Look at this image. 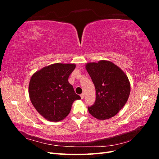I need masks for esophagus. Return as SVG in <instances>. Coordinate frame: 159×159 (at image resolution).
Wrapping results in <instances>:
<instances>
[{"label": "esophagus", "mask_w": 159, "mask_h": 159, "mask_svg": "<svg viewBox=\"0 0 159 159\" xmlns=\"http://www.w3.org/2000/svg\"><path fill=\"white\" fill-rule=\"evenodd\" d=\"M80 97H81V99H83L84 98V93H82V94H81V95H80Z\"/></svg>", "instance_id": "1"}]
</instances>
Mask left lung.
I'll use <instances>...</instances> for the list:
<instances>
[{"mask_svg": "<svg viewBox=\"0 0 159 159\" xmlns=\"http://www.w3.org/2000/svg\"><path fill=\"white\" fill-rule=\"evenodd\" d=\"M85 69L95 85L96 99L89 113L98 120L115 116L127 103L131 85L125 73L113 62H89Z\"/></svg>", "mask_w": 159, "mask_h": 159, "instance_id": "8db88e82", "label": "left lung"}]
</instances>
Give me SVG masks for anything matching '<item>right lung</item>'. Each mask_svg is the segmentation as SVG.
I'll return each mask as SVG.
<instances>
[{
    "instance_id": "right-lung-1",
    "label": "right lung",
    "mask_w": 159,
    "mask_h": 159,
    "mask_svg": "<svg viewBox=\"0 0 159 159\" xmlns=\"http://www.w3.org/2000/svg\"><path fill=\"white\" fill-rule=\"evenodd\" d=\"M75 64L56 63L36 71L28 86L33 106L50 121H60L68 116L72 104L80 96L68 82Z\"/></svg>"
}]
</instances>
